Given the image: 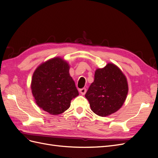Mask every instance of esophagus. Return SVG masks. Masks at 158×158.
<instances>
[{
	"label": "esophagus",
	"mask_w": 158,
	"mask_h": 158,
	"mask_svg": "<svg viewBox=\"0 0 158 158\" xmlns=\"http://www.w3.org/2000/svg\"><path fill=\"white\" fill-rule=\"evenodd\" d=\"M79 92H80V93L81 94L84 95V94H85V92H86V88H82V89H79Z\"/></svg>",
	"instance_id": "1"
}]
</instances>
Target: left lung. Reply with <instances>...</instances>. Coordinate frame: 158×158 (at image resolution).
<instances>
[{"mask_svg": "<svg viewBox=\"0 0 158 158\" xmlns=\"http://www.w3.org/2000/svg\"><path fill=\"white\" fill-rule=\"evenodd\" d=\"M125 76L117 66L109 63L96 70L94 81L85 97L91 109L96 114L106 117L117 111L125 102L128 94Z\"/></svg>", "mask_w": 158, "mask_h": 158, "instance_id": "left-lung-1", "label": "left lung"}]
</instances>
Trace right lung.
Segmentation results:
<instances>
[{"mask_svg": "<svg viewBox=\"0 0 158 158\" xmlns=\"http://www.w3.org/2000/svg\"><path fill=\"white\" fill-rule=\"evenodd\" d=\"M31 92L35 102L51 114L64 112L79 95L66 62L56 57L38 66L33 74Z\"/></svg>", "mask_w": 158, "mask_h": 158, "instance_id": "add662e5", "label": "right lung"}]
</instances>
